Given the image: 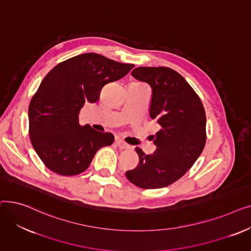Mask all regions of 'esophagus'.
Instances as JSON below:
<instances>
[{
    "instance_id": "obj_1",
    "label": "esophagus",
    "mask_w": 251,
    "mask_h": 251,
    "mask_svg": "<svg viewBox=\"0 0 251 251\" xmlns=\"http://www.w3.org/2000/svg\"><path fill=\"white\" fill-rule=\"evenodd\" d=\"M116 144L117 146L120 148L121 150H125V149H129L130 148V146L128 143H126L124 140H122L121 138H116Z\"/></svg>"
}]
</instances>
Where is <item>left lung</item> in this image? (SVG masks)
I'll return each mask as SVG.
<instances>
[{
	"instance_id": "obj_1",
	"label": "left lung",
	"mask_w": 251,
	"mask_h": 251,
	"mask_svg": "<svg viewBox=\"0 0 251 251\" xmlns=\"http://www.w3.org/2000/svg\"><path fill=\"white\" fill-rule=\"evenodd\" d=\"M151 88L150 116L161 129L153 136L155 151L135 148L139 163L127 179L144 189L163 188L193 166L205 146L206 118L196 92L178 72L167 67H138L131 73Z\"/></svg>"
}]
</instances>
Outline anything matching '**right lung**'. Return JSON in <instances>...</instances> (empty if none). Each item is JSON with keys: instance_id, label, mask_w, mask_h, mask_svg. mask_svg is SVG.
<instances>
[{"instance_id": "obj_1", "label": "right lung", "mask_w": 251, "mask_h": 251, "mask_svg": "<svg viewBox=\"0 0 251 251\" xmlns=\"http://www.w3.org/2000/svg\"><path fill=\"white\" fill-rule=\"evenodd\" d=\"M134 67L95 52L78 55L52 68L43 79L29 109L32 147L47 168L63 176L88 168L97 151L111 146L114 135L79 124L85 102H96L101 88Z\"/></svg>"}]
</instances>
